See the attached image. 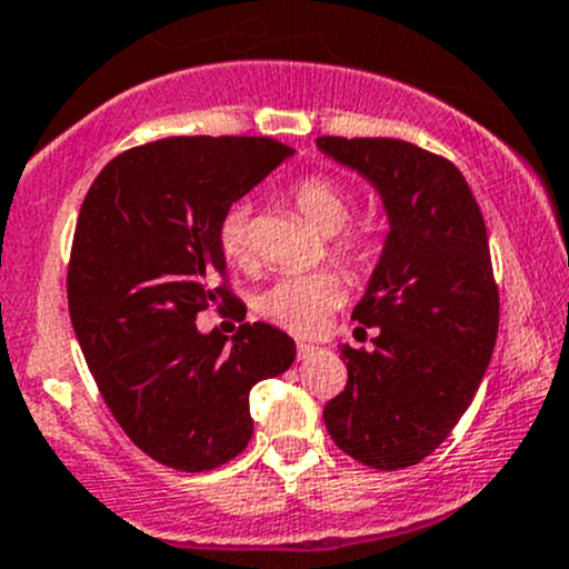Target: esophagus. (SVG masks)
I'll list each match as a JSON object with an SVG mask.
<instances>
[{
    "label": "esophagus",
    "mask_w": 569,
    "mask_h": 569,
    "mask_svg": "<svg viewBox=\"0 0 569 569\" xmlns=\"http://www.w3.org/2000/svg\"><path fill=\"white\" fill-rule=\"evenodd\" d=\"M316 351H319V346L305 343V340H300V343H297V357H300V360H308V357H313Z\"/></svg>",
    "instance_id": "obj_1"
}]
</instances>
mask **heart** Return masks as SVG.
Instances as JSON below:
<instances>
[{
  "label": "heart",
  "mask_w": 569,
  "mask_h": 569,
  "mask_svg": "<svg viewBox=\"0 0 569 569\" xmlns=\"http://www.w3.org/2000/svg\"><path fill=\"white\" fill-rule=\"evenodd\" d=\"M291 201L300 209L302 218L321 234H335L351 218L349 193L327 177H305L291 184ZM218 242L229 261H234V264L248 261V209L242 204L229 207L223 212L218 226ZM335 248L343 259L355 261V264H362L373 253V244L365 234L338 239ZM340 297H343V286L332 274H286L261 295L259 308L267 319L278 321L286 330L308 335L319 330L327 310L335 308Z\"/></svg>",
  "instance_id": "heart-1"
}]
</instances>
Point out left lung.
I'll use <instances>...</instances> for the list:
<instances>
[{
  "mask_svg": "<svg viewBox=\"0 0 569 569\" xmlns=\"http://www.w3.org/2000/svg\"><path fill=\"white\" fill-rule=\"evenodd\" d=\"M316 147L379 193L387 237L355 319L373 351L340 343L343 392L325 406L332 441L370 469H406L458 426L486 376L499 332V291L486 220L450 160L400 139Z\"/></svg>",
  "mask_w": 569,
  "mask_h": 569,
  "instance_id": "left-lung-1",
  "label": "left lung"
}]
</instances>
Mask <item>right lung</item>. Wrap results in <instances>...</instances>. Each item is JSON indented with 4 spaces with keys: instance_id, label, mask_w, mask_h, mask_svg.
Here are the masks:
<instances>
[{
    "instance_id": "right-lung-1",
    "label": "right lung",
    "mask_w": 569,
    "mask_h": 569,
    "mask_svg": "<svg viewBox=\"0 0 569 569\" xmlns=\"http://www.w3.org/2000/svg\"><path fill=\"white\" fill-rule=\"evenodd\" d=\"M295 149L242 136H177L128 149L89 188L68 269L70 321L111 415L139 450L182 471L237 458L253 436L250 390L286 373L295 340L242 325L201 332L196 313L226 256L223 212Z\"/></svg>"
}]
</instances>
